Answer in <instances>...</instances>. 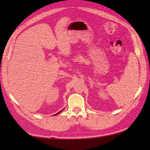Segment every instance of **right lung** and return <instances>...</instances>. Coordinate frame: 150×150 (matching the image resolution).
Instances as JSON below:
<instances>
[{
	"instance_id": "add662e5",
	"label": "right lung",
	"mask_w": 150,
	"mask_h": 150,
	"mask_svg": "<svg viewBox=\"0 0 150 150\" xmlns=\"http://www.w3.org/2000/svg\"><path fill=\"white\" fill-rule=\"evenodd\" d=\"M62 110H61V111H60V112H58V113H57V114H55V115H58V114H59V113L61 112H62Z\"/></svg>"
}]
</instances>
